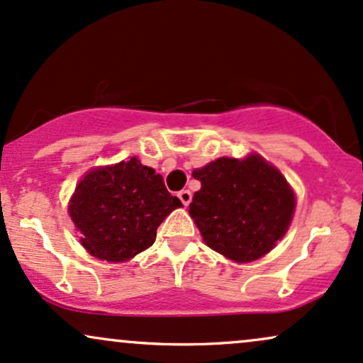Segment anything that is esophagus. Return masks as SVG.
<instances>
[{
	"instance_id": "obj_1",
	"label": "esophagus",
	"mask_w": 363,
	"mask_h": 363,
	"mask_svg": "<svg viewBox=\"0 0 363 363\" xmlns=\"http://www.w3.org/2000/svg\"><path fill=\"white\" fill-rule=\"evenodd\" d=\"M178 197H180L183 206L186 207V206H189V203L191 202V191H190V190H182V191H178Z\"/></svg>"
}]
</instances>
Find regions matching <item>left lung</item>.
<instances>
[{
  "instance_id": "obj_1",
  "label": "left lung",
  "mask_w": 363,
  "mask_h": 363,
  "mask_svg": "<svg viewBox=\"0 0 363 363\" xmlns=\"http://www.w3.org/2000/svg\"><path fill=\"white\" fill-rule=\"evenodd\" d=\"M191 174L202 186L189 212L208 248L233 262L250 263L285 236L296 195L284 174L262 156L219 157Z\"/></svg>"
}]
</instances>
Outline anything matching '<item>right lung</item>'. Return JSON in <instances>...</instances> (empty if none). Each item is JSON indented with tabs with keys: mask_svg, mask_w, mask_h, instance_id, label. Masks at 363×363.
Returning a JSON list of instances; mask_svg holds the SVG:
<instances>
[{
	"mask_svg": "<svg viewBox=\"0 0 363 363\" xmlns=\"http://www.w3.org/2000/svg\"><path fill=\"white\" fill-rule=\"evenodd\" d=\"M178 207L163 177L130 157L84 174L67 211L91 257L121 263L147 250L157 225Z\"/></svg>",
	"mask_w": 363,
	"mask_h": 363,
	"instance_id": "1",
	"label": "right lung"
}]
</instances>
